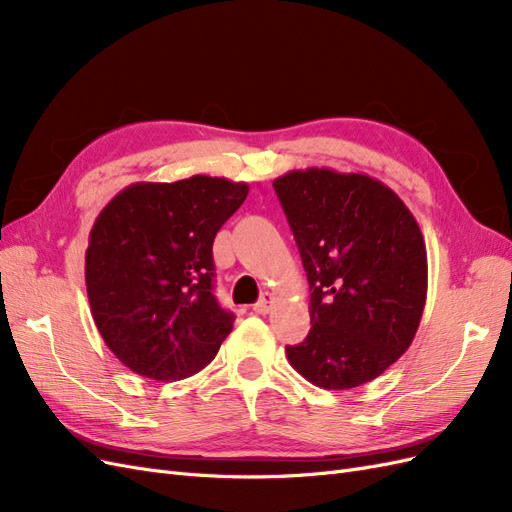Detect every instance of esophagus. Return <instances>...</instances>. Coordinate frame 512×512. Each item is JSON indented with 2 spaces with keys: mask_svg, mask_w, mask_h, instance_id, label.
<instances>
[{
  "mask_svg": "<svg viewBox=\"0 0 512 512\" xmlns=\"http://www.w3.org/2000/svg\"><path fill=\"white\" fill-rule=\"evenodd\" d=\"M273 303H275V297H273V294H271V292H265V294H262V297H260V301H258L252 309H254L256 314H269V312H271V307H273Z\"/></svg>",
  "mask_w": 512,
  "mask_h": 512,
  "instance_id": "esophagus-1",
  "label": "esophagus"
}]
</instances>
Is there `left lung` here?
I'll return each instance as SVG.
<instances>
[{
  "label": "left lung",
  "instance_id": "8db88e82",
  "mask_svg": "<svg viewBox=\"0 0 512 512\" xmlns=\"http://www.w3.org/2000/svg\"><path fill=\"white\" fill-rule=\"evenodd\" d=\"M309 282L312 329L286 346L290 365L327 391L378 378L416 335L427 252L414 215L389 185L331 168L273 181Z\"/></svg>",
  "mask_w": 512,
  "mask_h": 512
}]
</instances>
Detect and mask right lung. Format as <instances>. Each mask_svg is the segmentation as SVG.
Returning a JSON list of instances; mask_svg holds the SVG:
<instances>
[{"instance_id": "add662e5", "label": "right lung", "mask_w": 512, "mask_h": 512, "mask_svg": "<svg viewBox=\"0 0 512 512\" xmlns=\"http://www.w3.org/2000/svg\"><path fill=\"white\" fill-rule=\"evenodd\" d=\"M250 192L194 175L132 183L89 232L85 284L96 327L117 359L145 378H188L218 354L235 316L213 294V239Z\"/></svg>"}]
</instances>
